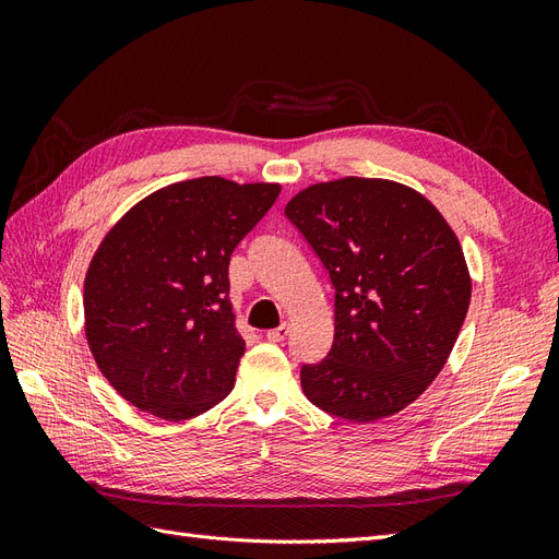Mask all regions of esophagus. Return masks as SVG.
I'll list each match as a JSON object with an SVG mask.
<instances>
[{"label": "esophagus", "instance_id": "obj_1", "mask_svg": "<svg viewBox=\"0 0 559 559\" xmlns=\"http://www.w3.org/2000/svg\"><path fill=\"white\" fill-rule=\"evenodd\" d=\"M286 335H289V326H286V324H282V326L265 333V337H267L270 343H282V341H286Z\"/></svg>", "mask_w": 559, "mask_h": 559}]
</instances>
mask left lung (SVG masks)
<instances>
[{"mask_svg": "<svg viewBox=\"0 0 559 559\" xmlns=\"http://www.w3.org/2000/svg\"><path fill=\"white\" fill-rule=\"evenodd\" d=\"M284 214L335 292L333 345L300 368L302 392L349 421L403 411L441 373L466 319L456 235L425 195L386 179L314 183Z\"/></svg>", "mask_w": 559, "mask_h": 559, "instance_id": "1", "label": "left lung"}]
</instances>
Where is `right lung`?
<instances>
[{
    "instance_id": "1",
    "label": "right lung",
    "mask_w": 559,
    "mask_h": 559,
    "mask_svg": "<svg viewBox=\"0 0 559 559\" xmlns=\"http://www.w3.org/2000/svg\"><path fill=\"white\" fill-rule=\"evenodd\" d=\"M277 195L280 183L179 181L138 202L97 247L83 284L86 337L134 408L179 421L230 394L245 354L230 253Z\"/></svg>"
}]
</instances>
